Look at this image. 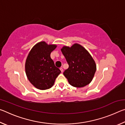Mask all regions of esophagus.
<instances>
[{"mask_svg": "<svg viewBox=\"0 0 125 125\" xmlns=\"http://www.w3.org/2000/svg\"><path fill=\"white\" fill-rule=\"evenodd\" d=\"M60 70L61 71V72H63V68H62V67L60 68Z\"/></svg>", "mask_w": 125, "mask_h": 125, "instance_id": "34e87169", "label": "esophagus"}]
</instances>
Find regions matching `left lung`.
Wrapping results in <instances>:
<instances>
[{
  "instance_id": "8db88e82",
  "label": "left lung",
  "mask_w": 125,
  "mask_h": 125,
  "mask_svg": "<svg viewBox=\"0 0 125 125\" xmlns=\"http://www.w3.org/2000/svg\"><path fill=\"white\" fill-rule=\"evenodd\" d=\"M69 68L63 72L69 83L81 88L89 84L96 71V64L90 54L78 44L71 47L64 46L61 49Z\"/></svg>"
}]
</instances>
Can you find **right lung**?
Listing matches in <instances>:
<instances>
[{
	"label": "right lung",
	"mask_w": 125,
	"mask_h": 125,
	"mask_svg": "<svg viewBox=\"0 0 125 125\" xmlns=\"http://www.w3.org/2000/svg\"><path fill=\"white\" fill-rule=\"evenodd\" d=\"M56 45L40 42L33 47L27 56L25 71L30 83L36 88L45 90L51 88L61 71L50 57Z\"/></svg>",
	"instance_id": "right-lung-1"
}]
</instances>
